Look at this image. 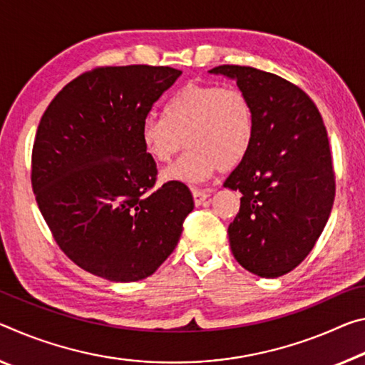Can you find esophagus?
<instances>
[{
    "mask_svg": "<svg viewBox=\"0 0 365 365\" xmlns=\"http://www.w3.org/2000/svg\"><path fill=\"white\" fill-rule=\"evenodd\" d=\"M192 197H194V204L199 207L204 204V202L207 200L208 194L205 192V190H200V189H192Z\"/></svg>",
    "mask_w": 365,
    "mask_h": 365,
    "instance_id": "34e87169",
    "label": "esophagus"
}]
</instances>
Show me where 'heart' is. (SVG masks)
I'll return each mask as SVG.
<instances>
[{"instance_id":"b5f03b06","label":"heart","mask_w":365,"mask_h":365,"mask_svg":"<svg viewBox=\"0 0 365 365\" xmlns=\"http://www.w3.org/2000/svg\"><path fill=\"white\" fill-rule=\"evenodd\" d=\"M255 134L252 103L237 87L187 83L166 101L163 118L142 123L143 150L157 163H170L189 150L161 178L171 182H199L218 168L230 171L247 157Z\"/></svg>"}]
</instances>
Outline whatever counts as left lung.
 I'll list each match as a JSON object with an SVG mask.
<instances>
[{"instance_id": "8db88e82", "label": "left lung", "mask_w": 365, "mask_h": 365, "mask_svg": "<svg viewBox=\"0 0 365 365\" xmlns=\"http://www.w3.org/2000/svg\"><path fill=\"white\" fill-rule=\"evenodd\" d=\"M235 79L254 108L252 147L223 186L242 194L230 225L235 259L250 273L278 278L306 259L334 200L330 143L317 106L277 74L223 64L208 71Z\"/></svg>"}]
</instances>
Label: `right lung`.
Segmentation results:
<instances>
[{
    "mask_svg": "<svg viewBox=\"0 0 365 365\" xmlns=\"http://www.w3.org/2000/svg\"><path fill=\"white\" fill-rule=\"evenodd\" d=\"M181 71L106 66L63 87L40 119L32 189L53 237L86 272L139 282L178 246L194 199L182 182L155 187L140 128Z\"/></svg>",
    "mask_w": 365,
    "mask_h": 365,
    "instance_id": "1",
    "label": "right lung"
}]
</instances>
